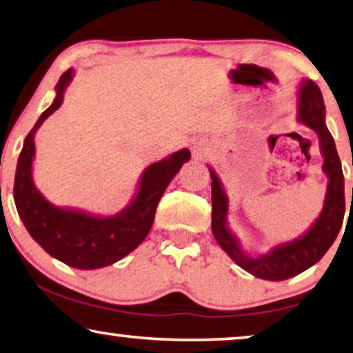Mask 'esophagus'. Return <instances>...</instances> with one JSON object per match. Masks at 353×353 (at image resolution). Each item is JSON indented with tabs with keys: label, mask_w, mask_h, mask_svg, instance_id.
I'll use <instances>...</instances> for the list:
<instances>
[{
	"label": "esophagus",
	"mask_w": 353,
	"mask_h": 353,
	"mask_svg": "<svg viewBox=\"0 0 353 353\" xmlns=\"http://www.w3.org/2000/svg\"><path fill=\"white\" fill-rule=\"evenodd\" d=\"M206 153V147L203 145V143H193L192 145V157L198 160V158H201L203 155Z\"/></svg>",
	"instance_id": "1"
}]
</instances>
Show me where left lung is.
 <instances>
[{
	"label": "left lung",
	"instance_id": "left-lung-1",
	"mask_svg": "<svg viewBox=\"0 0 353 353\" xmlns=\"http://www.w3.org/2000/svg\"><path fill=\"white\" fill-rule=\"evenodd\" d=\"M297 121L314 129L323 155V172L327 187L323 210L307 232L294 240L281 243L262 256H250L228 228V198L221 179L210 166L212 192V235L230 259L243 270L262 280L281 281L296 276L316 264L326 254L342 227L345 212L344 174L334 139L325 123V102L320 88L312 79H302L297 89Z\"/></svg>",
	"mask_w": 353,
	"mask_h": 353
}]
</instances>
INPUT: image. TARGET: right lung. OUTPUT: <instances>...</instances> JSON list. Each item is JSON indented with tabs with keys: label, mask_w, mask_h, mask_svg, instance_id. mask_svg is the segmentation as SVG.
Wrapping results in <instances>:
<instances>
[{
	"label": "right lung",
	"mask_w": 353,
	"mask_h": 353,
	"mask_svg": "<svg viewBox=\"0 0 353 353\" xmlns=\"http://www.w3.org/2000/svg\"><path fill=\"white\" fill-rule=\"evenodd\" d=\"M73 75V68H68L61 77L56 84V99L23 141L14 179V201L28 233L49 256L75 269L94 270L115 264L145 240L160 198L183 163L190 160V150L182 148L147 166L131 203L113 216L52 205L33 182L34 134L62 105L63 92Z\"/></svg>",
	"instance_id": "obj_1"
}]
</instances>
